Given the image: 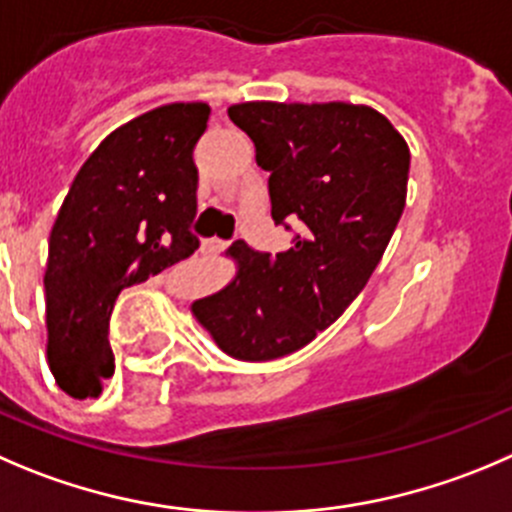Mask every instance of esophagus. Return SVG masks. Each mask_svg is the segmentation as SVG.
<instances>
[{
    "label": "esophagus",
    "mask_w": 512,
    "mask_h": 512,
    "mask_svg": "<svg viewBox=\"0 0 512 512\" xmlns=\"http://www.w3.org/2000/svg\"><path fill=\"white\" fill-rule=\"evenodd\" d=\"M228 246H231V241H223V238H208L203 243V248H208V251H226Z\"/></svg>",
    "instance_id": "esophagus-1"
}]
</instances>
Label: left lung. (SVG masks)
Segmentation results:
<instances>
[{"label":"left lung","instance_id":"obj_1","mask_svg":"<svg viewBox=\"0 0 512 512\" xmlns=\"http://www.w3.org/2000/svg\"><path fill=\"white\" fill-rule=\"evenodd\" d=\"M228 118L271 173V218L296 236L276 256L233 243V281L191 311L228 357L269 362L306 347L367 286L405 211L410 148L382 113L349 102H241Z\"/></svg>","mask_w":512,"mask_h":512}]
</instances>
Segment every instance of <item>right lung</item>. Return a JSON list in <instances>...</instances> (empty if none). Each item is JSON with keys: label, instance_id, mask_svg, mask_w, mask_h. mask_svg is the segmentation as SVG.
Segmentation results:
<instances>
[{"label": "right lung", "instance_id": "add662e5", "mask_svg": "<svg viewBox=\"0 0 512 512\" xmlns=\"http://www.w3.org/2000/svg\"><path fill=\"white\" fill-rule=\"evenodd\" d=\"M206 102L160 105L107 135L72 180L45 269L47 364L70 397H97L115 372L107 321L123 289L198 248V168Z\"/></svg>", "mask_w": 512, "mask_h": 512}]
</instances>
